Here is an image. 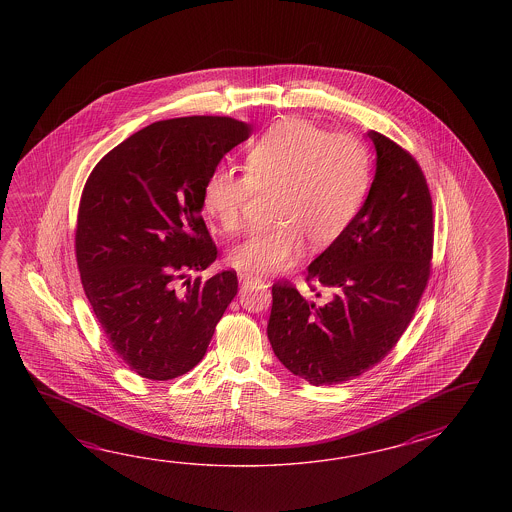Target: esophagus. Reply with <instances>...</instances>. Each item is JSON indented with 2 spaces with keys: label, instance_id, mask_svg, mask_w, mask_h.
Segmentation results:
<instances>
[{
  "label": "esophagus",
  "instance_id": "34e87169",
  "mask_svg": "<svg viewBox=\"0 0 512 512\" xmlns=\"http://www.w3.org/2000/svg\"><path fill=\"white\" fill-rule=\"evenodd\" d=\"M240 282L241 283L258 282V276H254V274H251V272L241 271L240 272Z\"/></svg>",
  "mask_w": 512,
  "mask_h": 512
}]
</instances>
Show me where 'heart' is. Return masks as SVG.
Masks as SVG:
<instances>
[{"instance_id":"1","label":"heart","mask_w":512,"mask_h":512,"mask_svg":"<svg viewBox=\"0 0 512 512\" xmlns=\"http://www.w3.org/2000/svg\"><path fill=\"white\" fill-rule=\"evenodd\" d=\"M370 157L355 137L305 119L276 122L252 142L243 175L216 170L203 186L208 214L229 232L245 223L256 194L269 197V227L236 243L232 267L256 276L283 271L302 252L326 247L355 221L370 186Z\"/></svg>"}]
</instances>
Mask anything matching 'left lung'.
<instances>
[{"label": "left lung", "instance_id": "left-lung-1", "mask_svg": "<svg viewBox=\"0 0 512 512\" xmlns=\"http://www.w3.org/2000/svg\"><path fill=\"white\" fill-rule=\"evenodd\" d=\"M370 194L348 230L305 274L327 304L272 285L267 335L287 370L313 386L340 384L379 364L403 337L425 293L434 251V208L414 155L379 131Z\"/></svg>", "mask_w": 512, "mask_h": 512}]
</instances>
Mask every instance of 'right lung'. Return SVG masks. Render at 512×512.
I'll return each instance as SVG.
<instances>
[{
    "label": "right lung",
    "instance_id": "obj_1",
    "mask_svg": "<svg viewBox=\"0 0 512 512\" xmlns=\"http://www.w3.org/2000/svg\"><path fill=\"white\" fill-rule=\"evenodd\" d=\"M249 135L230 117L159 120L87 177L75 230L80 280L111 348L144 379L170 381L197 366L238 294L236 271L179 282L218 258L203 186Z\"/></svg>",
    "mask_w": 512,
    "mask_h": 512
}]
</instances>
